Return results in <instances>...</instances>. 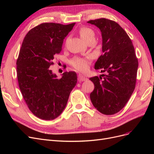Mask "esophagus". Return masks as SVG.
Masks as SVG:
<instances>
[{"label":"esophagus","instance_id":"34e87169","mask_svg":"<svg viewBox=\"0 0 154 154\" xmlns=\"http://www.w3.org/2000/svg\"><path fill=\"white\" fill-rule=\"evenodd\" d=\"M87 80V78L84 76H83V75H82V74H79L78 75V80L79 81V82H83V81H85V80Z\"/></svg>","mask_w":154,"mask_h":154}]
</instances>
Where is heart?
<instances>
[{
	"label": "heart",
	"instance_id": "obj_1",
	"mask_svg": "<svg viewBox=\"0 0 154 154\" xmlns=\"http://www.w3.org/2000/svg\"><path fill=\"white\" fill-rule=\"evenodd\" d=\"M82 38L86 42L92 38H94V31L90 27H82L79 30ZM91 57H87L85 58L81 57H74L73 58L70 63L72 67L78 71L83 72L87 70L88 67V65L89 64L91 61Z\"/></svg>",
	"mask_w": 154,
	"mask_h": 154
}]
</instances>
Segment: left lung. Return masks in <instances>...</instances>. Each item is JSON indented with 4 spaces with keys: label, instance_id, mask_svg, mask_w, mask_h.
<instances>
[{
    "label": "left lung",
    "instance_id": "obj_1",
    "mask_svg": "<svg viewBox=\"0 0 154 154\" xmlns=\"http://www.w3.org/2000/svg\"><path fill=\"white\" fill-rule=\"evenodd\" d=\"M100 29L101 54L94 69L105 72L91 78L94 89L90 94L92 103L101 113L112 115L127 104L136 87L138 60L132 40L117 22L101 18L87 22Z\"/></svg>",
    "mask_w": 154,
    "mask_h": 154
}]
</instances>
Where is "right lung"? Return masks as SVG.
Listing matches in <instances>:
<instances>
[{"label":"right lung","mask_w":154,"mask_h":154,"mask_svg":"<svg viewBox=\"0 0 154 154\" xmlns=\"http://www.w3.org/2000/svg\"><path fill=\"white\" fill-rule=\"evenodd\" d=\"M74 25L42 23L23 40L17 60L18 85L31 112L42 119L52 120L61 114L77 83L74 71L65 72L58 78L49 69Z\"/></svg>","instance_id":"add662e5"}]
</instances>
